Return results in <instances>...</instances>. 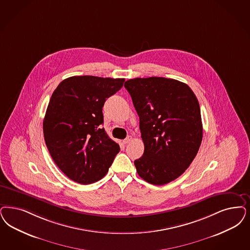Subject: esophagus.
Wrapping results in <instances>:
<instances>
[{"label": "esophagus", "mask_w": 250, "mask_h": 250, "mask_svg": "<svg viewBox=\"0 0 250 250\" xmlns=\"http://www.w3.org/2000/svg\"><path fill=\"white\" fill-rule=\"evenodd\" d=\"M132 141V137L131 136H128L127 138H125V139H124L123 140V142H124V144H128Z\"/></svg>", "instance_id": "34e87169"}]
</instances>
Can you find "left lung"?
Returning <instances> with one entry per match:
<instances>
[{
  "mask_svg": "<svg viewBox=\"0 0 250 250\" xmlns=\"http://www.w3.org/2000/svg\"><path fill=\"white\" fill-rule=\"evenodd\" d=\"M139 116L144 153L134 162L145 181L163 186L175 180L195 159L203 129L198 99L172 78H133L125 83Z\"/></svg>",
  "mask_w": 250,
  "mask_h": 250,
  "instance_id": "left-lung-1",
  "label": "left lung"
}]
</instances>
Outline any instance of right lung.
Returning <instances> with one entry per match:
<instances>
[{"mask_svg":"<svg viewBox=\"0 0 250 250\" xmlns=\"http://www.w3.org/2000/svg\"><path fill=\"white\" fill-rule=\"evenodd\" d=\"M125 78L71 77L53 91L43 121L52 160L68 178L82 185L101 180L120 151L104 128L103 107Z\"/></svg>","mask_w":250,"mask_h":250,"instance_id":"right-lung-1","label":"right lung"}]
</instances>
